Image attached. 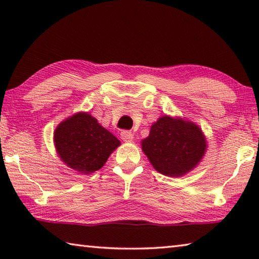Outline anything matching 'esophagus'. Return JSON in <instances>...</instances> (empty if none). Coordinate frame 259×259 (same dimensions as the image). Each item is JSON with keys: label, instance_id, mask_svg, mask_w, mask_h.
<instances>
[{"label": "esophagus", "instance_id": "1", "mask_svg": "<svg viewBox=\"0 0 259 259\" xmlns=\"http://www.w3.org/2000/svg\"><path fill=\"white\" fill-rule=\"evenodd\" d=\"M121 138L124 140V142H133L134 139V134L131 131L128 130H123L121 133Z\"/></svg>", "mask_w": 259, "mask_h": 259}]
</instances>
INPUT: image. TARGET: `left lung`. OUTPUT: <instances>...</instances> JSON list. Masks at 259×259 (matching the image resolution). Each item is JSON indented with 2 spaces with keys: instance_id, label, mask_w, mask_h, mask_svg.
<instances>
[{
  "instance_id": "1",
  "label": "left lung",
  "mask_w": 259,
  "mask_h": 259,
  "mask_svg": "<svg viewBox=\"0 0 259 259\" xmlns=\"http://www.w3.org/2000/svg\"><path fill=\"white\" fill-rule=\"evenodd\" d=\"M142 148L157 172L181 177L194 169L207 150L205 137L198 125L168 115L151 126Z\"/></svg>"
}]
</instances>
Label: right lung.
<instances>
[{
	"label": "right lung",
	"mask_w": 259,
	"mask_h": 259,
	"mask_svg": "<svg viewBox=\"0 0 259 259\" xmlns=\"http://www.w3.org/2000/svg\"><path fill=\"white\" fill-rule=\"evenodd\" d=\"M55 146L61 161L81 174L103 168L111 153L121 145L115 136L89 113H77L58 124Z\"/></svg>",
	"instance_id": "add662e5"
}]
</instances>
